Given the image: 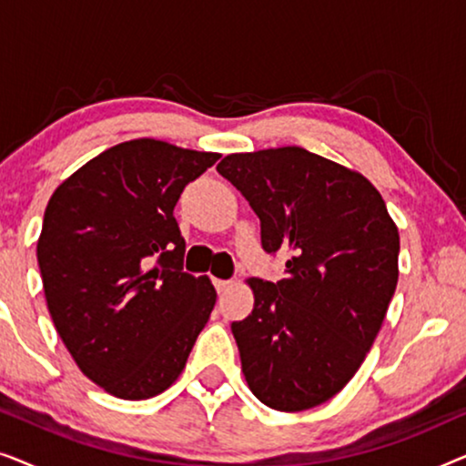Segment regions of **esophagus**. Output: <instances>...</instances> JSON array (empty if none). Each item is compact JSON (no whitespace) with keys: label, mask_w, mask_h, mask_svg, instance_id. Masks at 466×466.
Wrapping results in <instances>:
<instances>
[{"label":"esophagus","mask_w":466,"mask_h":466,"mask_svg":"<svg viewBox=\"0 0 466 466\" xmlns=\"http://www.w3.org/2000/svg\"><path fill=\"white\" fill-rule=\"evenodd\" d=\"M231 279H214V286H216V290L218 292H225L227 289H231Z\"/></svg>","instance_id":"obj_1"}]
</instances>
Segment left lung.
Instances as JSON below:
<instances>
[{
  "label": "left lung",
  "mask_w": 466,
  "mask_h": 466,
  "mask_svg": "<svg viewBox=\"0 0 466 466\" xmlns=\"http://www.w3.org/2000/svg\"><path fill=\"white\" fill-rule=\"evenodd\" d=\"M260 220L265 252H290L279 282L250 278L254 309L231 330L260 403L303 411L365 360L399 279V228L359 171L284 146L218 163Z\"/></svg>",
  "instance_id": "1"
}]
</instances>
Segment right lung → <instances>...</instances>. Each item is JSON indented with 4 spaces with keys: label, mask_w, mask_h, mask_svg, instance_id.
<instances>
[{
    "label": "right lung",
    "mask_w": 466,
    "mask_h": 466,
    "mask_svg": "<svg viewBox=\"0 0 466 466\" xmlns=\"http://www.w3.org/2000/svg\"><path fill=\"white\" fill-rule=\"evenodd\" d=\"M218 158L131 139L50 197L37 239L50 318L80 371L114 397L167 390L209 320L216 290L208 276L182 269L187 244L174 208Z\"/></svg>",
    "instance_id": "1"
}]
</instances>
